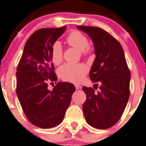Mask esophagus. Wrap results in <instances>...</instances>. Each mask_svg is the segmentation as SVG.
Segmentation results:
<instances>
[{"instance_id": "1", "label": "esophagus", "mask_w": 146, "mask_h": 146, "mask_svg": "<svg viewBox=\"0 0 146 146\" xmlns=\"http://www.w3.org/2000/svg\"><path fill=\"white\" fill-rule=\"evenodd\" d=\"M74 86H75L76 89H77V90H79V89H80V88H81V85H78V84H75V85H74Z\"/></svg>"}]
</instances>
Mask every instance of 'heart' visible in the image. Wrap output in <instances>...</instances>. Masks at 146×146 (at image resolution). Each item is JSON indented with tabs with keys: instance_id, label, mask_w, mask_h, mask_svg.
Returning a JSON list of instances; mask_svg holds the SVG:
<instances>
[{
	"instance_id": "1",
	"label": "heart",
	"mask_w": 146,
	"mask_h": 146,
	"mask_svg": "<svg viewBox=\"0 0 146 146\" xmlns=\"http://www.w3.org/2000/svg\"><path fill=\"white\" fill-rule=\"evenodd\" d=\"M68 45L80 50L83 57L87 56L90 53L88 37L78 30H73L66 37ZM51 60L56 65L61 64L63 60V49L58 41L55 42L51 48ZM58 74L64 80L72 82H80L84 79L88 72V67L85 64H65L58 69Z\"/></svg>"
}]
</instances>
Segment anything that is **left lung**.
Listing matches in <instances>:
<instances>
[{
    "label": "left lung",
    "mask_w": 146,
    "mask_h": 146,
    "mask_svg": "<svg viewBox=\"0 0 146 146\" xmlns=\"http://www.w3.org/2000/svg\"><path fill=\"white\" fill-rule=\"evenodd\" d=\"M77 27L93 40L96 56L90 78L96 86L97 83L101 85L98 92L92 88L82 87L86 94L82 106L84 115L90 126L108 129L121 118L130 93L131 74L125 53L119 42L104 29L97 27Z\"/></svg>",
    "instance_id": "left-lung-1"
}]
</instances>
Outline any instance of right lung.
Returning <instances> with one entry per match:
<instances>
[{
    "label": "right lung",
    "mask_w": 146,
    "mask_h": 146,
    "mask_svg": "<svg viewBox=\"0 0 146 146\" xmlns=\"http://www.w3.org/2000/svg\"><path fill=\"white\" fill-rule=\"evenodd\" d=\"M66 28L36 30L27 41L17 66L19 101L28 120L40 128L59 125L75 91L69 82H58L52 90L48 88L49 82L57 81L50 55L52 45Z\"/></svg>",
    "instance_id": "add662e5"
}]
</instances>
